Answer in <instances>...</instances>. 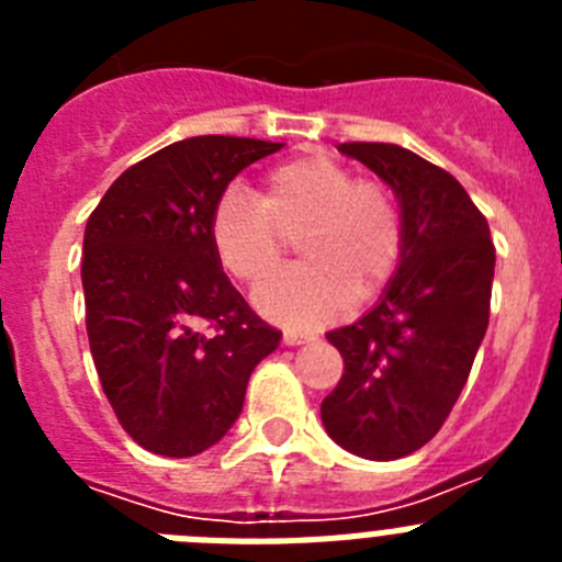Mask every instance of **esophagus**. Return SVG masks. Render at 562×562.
Wrapping results in <instances>:
<instances>
[{
	"mask_svg": "<svg viewBox=\"0 0 562 562\" xmlns=\"http://www.w3.org/2000/svg\"><path fill=\"white\" fill-rule=\"evenodd\" d=\"M310 340H315V337L297 335V331H284V342H286V346H301V342H310Z\"/></svg>",
	"mask_w": 562,
	"mask_h": 562,
	"instance_id": "1",
	"label": "esophagus"
}]
</instances>
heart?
<instances>
[{
	"label": "heart",
	"instance_id": "1",
	"mask_svg": "<svg viewBox=\"0 0 562 562\" xmlns=\"http://www.w3.org/2000/svg\"><path fill=\"white\" fill-rule=\"evenodd\" d=\"M306 265L267 281L258 312L310 329L389 284L402 256V222L389 191L326 154H301L267 173L256 202L227 193L211 220L213 256L238 284L258 286L281 267L284 238Z\"/></svg>",
	"mask_w": 562,
	"mask_h": 562
}]
</instances>
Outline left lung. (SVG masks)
I'll return each mask as SVG.
<instances>
[{"mask_svg":"<svg viewBox=\"0 0 562 562\" xmlns=\"http://www.w3.org/2000/svg\"><path fill=\"white\" fill-rule=\"evenodd\" d=\"M337 151L394 191L402 256L374 310L326 335L346 369L321 419L342 450L391 461L428 445L464 389L490 324L495 247L445 168L394 143H340Z\"/></svg>","mask_w":562,"mask_h":562,"instance_id":"obj_1","label":"left lung"}]
</instances>
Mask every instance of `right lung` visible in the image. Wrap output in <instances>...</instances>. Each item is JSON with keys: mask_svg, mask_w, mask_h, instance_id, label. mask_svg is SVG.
<instances>
[{"mask_svg": "<svg viewBox=\"0 0 562 562\" xmlns=\"http://www.w3.org/2000/svg\"><path fill=\"white\" fill-rule=\"evenodd\" d=\"M284 143L202 134L112 182L83 231L89 351L123 430L188 459L236 425L247 380L278 349L213 256L211 220L238 171Z\"/></svg>", "mask_w": 562, "mask_h": 562, "instance_id": "1", "label": "right lung"}]
</instances>
